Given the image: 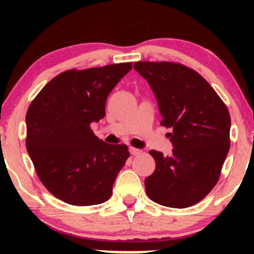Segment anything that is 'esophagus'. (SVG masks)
<instances>
[{
	"label": "esophagus",
	"instance_id": "34e87169",
	"mask_svg": "<svg viewBox=\"0 0 254 254\" xmlns=\"http://www.w3.org/2000/svg\"><path fill=\"white\" fill-rule=\"evenodd\" d=\"M129 150H130L131 155H138V154L142 153L141 149H137V148H132V147H130Z\"/></svg>",
	"mask_w": 254,
	"mask_h": 254
}]
</instances>
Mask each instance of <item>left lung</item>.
<instances>
[{
  "instance_id": "obj_1",
  "label": "left lung",
  "mask_w": 254,
  "mask_h": 254,
  "mask_svg": "<svg viewBox=\"0 0 254 254\" xmlns=\"http://www.w3.org/2000/svg\"><path fill=\"white\" fill-rule=\"evenodd\" d=\"M162 116L171 127L170 156L156 150L154 173L145 178V191L154 202L170 208H189L216 185L229 151L230 116L211 86L188 66L171 62H136Z\"/></svg>"
}]
</instances>
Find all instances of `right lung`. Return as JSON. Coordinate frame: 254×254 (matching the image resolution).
<instances>
[{
	"mask_svg": "<svg viewBox=\"0 0 254 254\" xmlns=\"http://www.w3.org/2000/svg\"><path fill=\"white\" fill-rule=\"evenodd\" d=\"M131 68L132 63H119L62 72L28 107V155L40 182L58 199L95 205L112 193L129 150L99 139L90 124L105 117L107 97Z\"/></svg>",
	"mask_w": 254,
	"mask_h": 254,
	"instance_id": "1",
	"label": "right lung"
}]
</instances>
